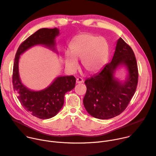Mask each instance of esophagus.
Here are the masks:
<instances>
[{
	"mask_svg": "<svg viewBox=\"0 0 156 156\" xmlns=\"http://www.w3.org/2000/svg\"><path fill=\"white\" fill-rule=\"evenodd\" d=\"M83 82V80L81 77H79L76 79V83H82Z\"/></svg>",
	"mask_w": 156,
	"mask_h": 156,
	"instance_id": "1",
	"label": "esophagus"
}]
</instances>
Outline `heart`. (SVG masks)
<instances>
[{"mask_svg": "<svg viewBox=\"0 0 156 156\" xmlns=\"http://www.w3.org/2000/svg\"><path fill=\"white\" fill-rule=\"evenodd\" d=\"M69 52L65 54L66 67L74 71L81 60L83 69L89 74L96 73L104 66L108 56V44L102 37L90 34L78 35L70 45Z\"/></svg>", "mask_w": 156, "mask_h": 156, "instance_id": "1", "label": "heart"}]
</instances>
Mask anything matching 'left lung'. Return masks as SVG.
<instances>
[{
  "mask_svg": "<svg viewBox=\"0 0 156 156\" xmlns=\"http://www.w3.org/2000/svg\"><path fill=\"white\" fill-rule=\"evenodd\" d=\"M125 66L128 76L123 82L114 77L119 66ZM136 58L131 47L120 37L117 42L112 61L101 72L87 79V87L83 99L87 112L100 119L113 118L127 107L136 90L138 82Z\"/></svg>",
  "mask_w": 156,
  "mask_h": 156,
  "instance_id": "obj_1",
  "label": "left lung"
}]
</instances>
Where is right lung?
<instances>
[{
  "instance_id": "obj_1",
  "label": "right lung",
  "mask_w": 156,
  "mask_h": 156,
  "mask_svg": "<svg viewBox=\"0 0 156 156\" xmlns=\"http://www.w3.org/2000/svg\"><path fill=\"white\" fill-rule=\"evenodd\" d=\"M59 35L57 28H43L38 30L23 41L17 51L13 67L12 83L17 98L27 111L41 119H50L57 114L64 105L65 94L75 87L76 78L73 76H59L51 84L41 90H32L22 83L19 73L20 55L30 47L41 45L54 52L55 38Z\"/></svg>"
}]
</instances>
